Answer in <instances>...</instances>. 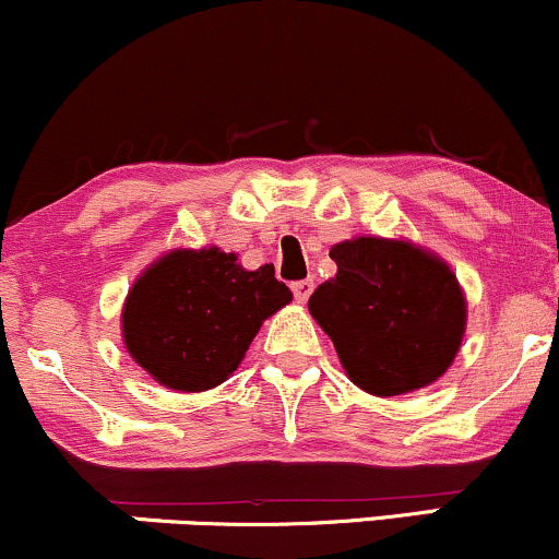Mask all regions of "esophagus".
<instances>
[{
    "label": "esophagus",
    "mask_w": 559,
    "mask_h": 559,
    "mask_svg": "<svg viewBox=\"0 0 559 559\" xmlns=\"http://www.w3.org/2000/svg\"><path fill=\"white\" fill-rule=\"evenodd\" d=\"M312 288H316V284H312V281H294L292 284V292H294V299L297 301H301V305H305L307 299H310V294H312Z\"/></svg>",
    "instance_id": "1"
}]
</instances>
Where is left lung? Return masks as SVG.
I'll return each instance as SVG.
<instances>
[{
  "label": "left lung",
  "instance_id": "obj_1",
  "mask_svg": "<svg viewBox=\"0 0 559 559\" xmlns=\"http://www.w3.org/2000/svg\"><path fill=\"white\" fill-rule=\"evenodd\" d=\"M336 278L310 297L346 376L373 396L431 386L454 362L467 301L457 275L409 241L357 236L331 249Z\"/></svg>",
  "mask_w": 559,
  "mask_h": 559
}]
</instances>
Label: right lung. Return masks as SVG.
<instances>
[{"label":"right lung","mask_w":559,"mask_h":559,"mask_svg":"<svg viewBox=\"0 0 559 559\" xmlns=\"http://www.w3.org/2000/svg\"><path fill=\"white\" fill-rule=\"evenodd\" d=\"M217 247L173 249L128 292L123 344L157 383L207 391L239 368L262 320L292 301L273 265L243 271Z\"/></svg>","instance_id":"1"}]
</instances>
